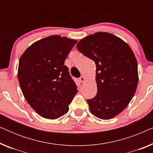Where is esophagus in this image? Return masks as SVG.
<instances>
[{
    "label": "esophagus",
    "mask_w": 153,
    "mask_h": 153,
    "mask_svg": "<svg viewBox=\"0 0 153 153\" xmlns=\"http://www.w3.org/2000/svg\"><path fill=\"white\" fill-rule=\"evenodd\" d=\"M85 80V77L83 76H81L80 78H79V81H80L81 83L84 82Z\"/></svg>",
    "instance_id": "esophagus-1"
}]
</instances>
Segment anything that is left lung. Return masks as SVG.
Wrapping results in <instances>:
<instances>
[{"mask_svg":"<svg viewBox=\"0 0 153 153\" xmlns=\"http://www.w3.org/2000/svg\"><path fill=\"white\" fill-rule=\"evenodd\" d=\"M96 65L97 95L87 100L92 114L108 120L120 114L134 95L139 83L138 65L131 47L120 37L98 32L76 45Z\"/></svg>","mask_w":153,"mask_h":153,"instance_id":"left-lung-1","label":"left lung"}]
</instances>
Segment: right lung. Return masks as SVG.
<instances>
[{
    "mask_svg": "<svg viewBox=\"0 0 153 153\" xmlns=\"http://www.w3.org/2000/svg\"><path fill=\"white\" fill-rule=\"evenodd\" d=\"M77 40L51 35L31 45L20 57L18 80L25 99L39 116L57 119L69 110L77 86L64 65Z\"/></svg>",
    "mask_w": 153,
    "mask_h": 153,
    "instance_id": "obj_1",
    "label": "right lung"
}]
</instances>
